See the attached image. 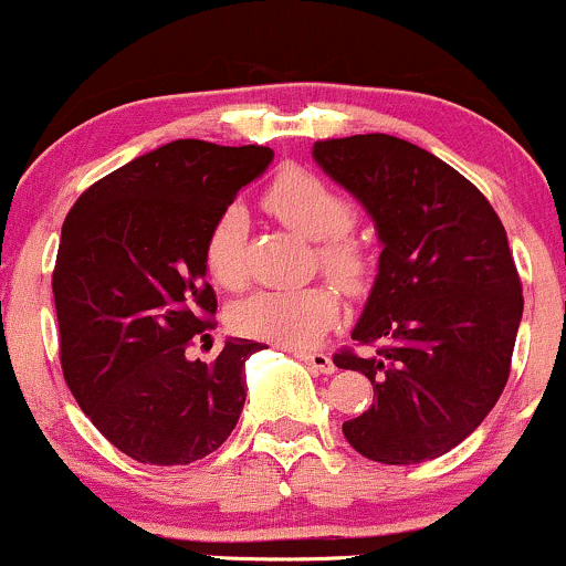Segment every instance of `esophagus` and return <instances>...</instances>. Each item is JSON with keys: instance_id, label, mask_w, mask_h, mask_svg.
<instances>
[{"instance_id": "esophagus-1", "label": "esophagus", "mask_w": 566, "mask_h": 566, "mask_svg": "<svg viewBox=\"0 0 566 566\" xmlns=\"http://www.w3.org/2000/svg\"><path fill=\"white\" fill-rule=\"evenodd\" d=\"M293 354L297 359H301V363H306L308 368L314 370V374H333V370H335L331 354H325V352H301V349H295Z\"/></svg>"}]
</instances>
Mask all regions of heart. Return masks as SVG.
<instances>
[{
  "mask_svg": "<svg viewBox=\"0 0 566 566\" xmlns=\"http://www.w3.org/2000/svg\"><path fill=\"white\" fill-rule=\"evenodd\" d=\"M265 209L316 244L319 269L344 290H359L370 273V254L349 235L357 207L352 198L316 174L297 169L279 171L263 196ZM247 212L239 203L222 209L203 239V265L220 287L239 290L247 279ZM340 319L338 295L327 284L301 290H263L233 308V327L252 338L282 346H312Z\"/></svg>",
  "mask_w": 566,
  "mask_h": 566,
  "instance_id": "b5f03b06",
  "label": "heart"
}]
</instances>
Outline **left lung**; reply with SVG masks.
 I'll list each match as a JSON object with an SVG mask.
<instances>
[{"instance_id": "1", "label": "left lung", "mask_w": 566, "mask_h": 566, "mask_svg": "<svg viewBox=\"0 0 566 566\" xmlns=\"http://www.w3.org/2000/svg\"><path fill=\"white\" fill-rule=\"evenodd\" d=\"M314 158L365 203L384 250L354 346L333 363L374 384L344 421L354 451L416 464L462 443L511 376L524 295L492 203L446 160L389 134L314 142Z\"/></svg>"}]
</instances>
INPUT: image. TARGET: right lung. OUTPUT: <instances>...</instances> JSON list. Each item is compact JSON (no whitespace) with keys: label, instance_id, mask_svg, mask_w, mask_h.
Returning a JSON list of instances; mask_svg holds the SVG:
<instances>
[{"label":"right lung","instance_id":"obj_1","mask_svg":"<svg viewBox=\"0 0 566 566\" xmlns=\"http://www.w3.org/2000/svg\"><path fill=\"white\" fill-rule=\"evenodd\" d=\"M271 147L177 139L139 155L74 201L53 269L66 387L98 432L142 464H190L220 449L244 408V363L228 340L190 359L217 322L203 239Z\"/></svg>","mask_w":566,"mask_h":566}]
</instances>
